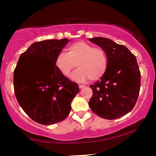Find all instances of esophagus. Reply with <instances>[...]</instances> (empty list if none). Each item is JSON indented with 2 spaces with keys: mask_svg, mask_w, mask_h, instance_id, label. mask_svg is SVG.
I'll return each instance as SVG.
<instances>
[{
  "mask_svg": "<svg viewBox=\"0 0 156 156\" xmlns=\"http://www.w3.org/2000/svg\"><path fill=\"white\" fill-rule=\"evenodd\" d=\"M79 87H80V89H82V88H84V85L79 84Z\"/></svg>",
  "mask_w": 156,
  "mask_h": 156,
  "instance_id": "1",
  "label": "esophagus"
}]
</instances>
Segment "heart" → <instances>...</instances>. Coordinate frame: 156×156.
Listing matches in <instances>:
<instances>
[{
  "label": "heart",
  "mask_w": 156,
  "mask_h": 156,
  "mask_svg": "<svg viewBox=\"0 0 156 156\" xmlns=\"http://www.w3.org/2000/svg\"><path fill=\"white\" fill-rule=\"evenodd\" d=\"M78 66L72 78L84 82L89 78L96 81L102 77L107 69L106 52L99 48L84 41L74 42L68 47L67 52H59L55 59V67L64 76H69L72 70Z\"/></svg>",
  "instance_id": "b5f03b06"
}]
</instances>
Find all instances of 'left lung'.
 Returning <instances> with one entry per match:
<instances>
[{
	"label": "left lung",
	"mask_w": 156,
	"mask_h": 156,
	"mask_svg": "<svg viewBox=\"0 0 156 156\" xmlns=\"http://www.w3.org/2000/svg\"><path fill=\"white\" fill-rule=\"evenodd\" d=\"M89 40L104 50L108 59L105 74L89 86L93 91L89 107L103 119H118L133 109L139 94L140 72L136 57L126 47L108 38Z\"/></svg>",
	"instance_id": "obj_1"
}]
</instances>
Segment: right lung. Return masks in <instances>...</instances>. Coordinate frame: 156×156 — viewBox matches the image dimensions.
I'll return each instance as SVG.
<instances>
[{
  "instance_id": "obj_1",
  "label": "right lung",
  "mask_w": 156,
  "mask_h": 156,
  "mask_svg": "<svg viewBox=\"0 0 156 156\" xmlns=\"http://www.w3.org/2000/svg\"><path fill=\"white\" fill-rule=\"evenodd\" d=\"M69 40H47L32 44L21 54L14 70L15 95L21 108L35 122L50 125L65 120L78 84L55 67L57 55Z\"/></svg>"
}]
</instances>
